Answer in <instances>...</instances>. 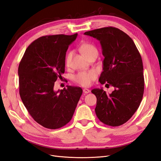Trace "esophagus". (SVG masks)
<instances>
[{
    "mask_svg": "<svg viewBox=\"0 0 161 161\" xmlns=\"http://www.w3.org/2000/svg\"><path fill=\"white\" fill-rule=\"evenodd\" d=\"M83 92H84V93L87 94V93H90V90H89V89L85 88V89H84V90H83Z\"/></svg>",
    "mask_w": 161,
    "mask_h": 161,
    "instance_id": "34e87169",
    "label": "esophagus"
}]
</instances>
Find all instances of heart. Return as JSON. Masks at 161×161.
I'll use <instances>...</instances> for the list:
<instances>
[{
	"instance_id": "b5f03b06",
	"label": "heart",
	"mask_w": 161,
	"mask_h": 161,
	"mask_svg": "<svg viewBox=\"0 0 161 161\" xmlns=\"http://www.w3.org/2000/svg\"><path fill=\"white\" fill-rule=\"evenodd\" d=\"M80 50L87 59L90 58L92 56H97L98 50L97 47L92 44H84L80 46ZM73 52H69L65 58V64L68 65L72 57ZM97 77V72L95 70H90L88 71H80L77 73L74 77V81L80 86H89L92 81H93Z\"/></svg>"
}]
</instances>
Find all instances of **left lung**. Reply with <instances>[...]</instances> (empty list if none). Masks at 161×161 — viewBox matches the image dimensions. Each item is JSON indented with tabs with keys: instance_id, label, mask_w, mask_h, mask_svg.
<instances>
[{
	"instance_id": "obj_1",
	"label": "left lung",
	"mask_w": 161,
	"mask_h": 161,
	"mask_svg": "<svg viewBox=\"0 0 161 161\" xmlns=\"http://www.w3.org/2000/svg\"><path fill=\"white\" fill-rule=\"evenodd\" d=\"M100 42L103 71L99 79L115 87L111 94L93 89L97 97L95 111L100 121L112 127L126 123L137 110L144 93L143 65L133 40L121 30L109 26L86 32Z\"/></svg>"
}]
</instances>
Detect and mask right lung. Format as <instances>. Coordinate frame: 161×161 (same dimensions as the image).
Instances as JSON below:
<instances>
[{
	"label": "right lung",
	"mask_w": 161,
	"mask_h": 161,
	"mask_svg": "<svg viewBox=\"0 0 161 161\" xmlns=\"http://www.w3.org/2000/svg\"><path fill=\"white\" fill-rule=\"evenodd\" d=\"M77 36L48 35L35 40L19 64L20 96L29 114L44 127L56 129L68 123L82 94L81 87L70 86L53 90L54 82L65 71L68 46Z\"/></svg>",
	"instance_id": "1"
}]
</instances>
